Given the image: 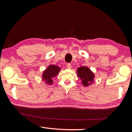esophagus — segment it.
Here are the masks:
<instances>
[{
    "instance_id": "esophagus-1",
    "label": "esophagus",
    "mask_w": 132,
    "mask_h": 132,
    "mask_svg": "<svg viewBox=\"0 0 132 132\" xmlns=\"http://www.w3.org/2000/svg\"><path fill=\"white\" fill-rule=\"evenodd\" d=\"M67 68L68 69H71V64H70V63H68L67 64Z\"/></svg>"
}]
</instances>
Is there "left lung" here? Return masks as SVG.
I'll return each mask as SVG.
<instances>
[{"label": "left lung", "instance_id": "1", "mask_svg": "<svg viewBox=\"0 0 132 132\" xmlns=\"http://www.w3.org/2000/svg\"><path fill=\"white\" fill-rule=\"evenodd\" d=\"M77 76L81 80L82 84L84 87H88L94 83L95 75L87 66H81L77 68Z\"/></svg>", "mask_w": 132, "mask_h": 132}]
</instances>
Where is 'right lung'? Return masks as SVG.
Here are the masks:
<instances>
[{"label":"right lung","mask_w":132,"mask_h":132,"mask_svg":"<svg viewBox=\"0 0 132 132\" xmlns=\"http://www.w3.org/2000/svg\"><path fill=\"white\" fill-rule=\"evenodd\" d=\"M61 69L60 67L50 64L45 70L43 71L42 75V79L46 84L51 85L53 82V78L59 74Z\"/></svg>","instance_id":"1"}]
</instances>
